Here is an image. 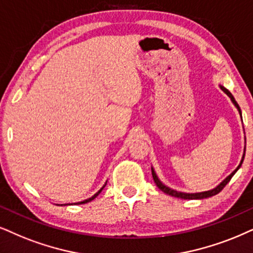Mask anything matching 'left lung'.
Returning <instances> with one entry per match:
<instances>
[{
  "label": "left lung",
  "mask_w": 253,
  "mask_h": 253,
  "mask_svg": "<svg viewBox=\"0 0 253 253\" xmlns=\"http://www.w3.org/2000/svg\"><path fill=\"white\" fill-rule=\"evenodd\" d=\"M220 88L223 89V91L225 92L226 94L229 95L230 97V99H231V101L233 103V105H235L236 107H237V110H238V112H239V114H241V117H242V111H241V108H239V105L237 104V101L235 100V98H233V95L230 93V92L228 91V89H226L225 87H223V86H220ZM244 156H245V150H244V155H243V159H242V161H241V164H239V166L237 168L235 169V170H233L231 174L229 175L228 177L225 178L224 181L222 182V183H219L218 185H217V187L215 188V189H212V190H208V191H203V193H195V194H188V193H181V191H176V190H172V189H170V188H168V187H166V185L162 183L161 181L159 180V177L156 176V174H155V171H154V169L152 168V175H153V180H154V182H155V184L158 185V188L160 190H162L164 191L165 194H168V195H170V196H174V197H177V198H183V200H202V198H207V197H211V196H213V195H216V194H218L219 191H222V189L223 188L225 187L226 184L229 183V181L231 180V177L233 176V175L236 174V171L238 170L239 168H241V166H242V164H243V160H244Z\"/></svg>",
  "instance_id": "8db88e82"
}]
</instances>
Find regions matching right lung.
<instances>
[{
  "label": "right lung",
  "instance_id": "add662e5",
  "mask_svg": "<svg viewBox=\"0 0 253 253\" xmlns=\"http://www.w3.org/2000/svg\"><path fill=\"white\" fill-rule=\"evenodd\" d=\"M106 183H107V182H106ZM106 183H105V184L103 185V188H101V189H100V190H99V191H98V193H95V194H94V195H93V196H92V197H89V198H87V200H85V201H82V202H77V203H75V204H84V203L91 202V201H92V200H94V198H95V197H97V196H98V195L101 193V190H103V189H104V188H105V185H106ZM57 206H59V204H57ZM60 206H69V204H60Z\"/></svg>",
  "mask_w": 253,
  "mask_h": 253
}]
</instances>
